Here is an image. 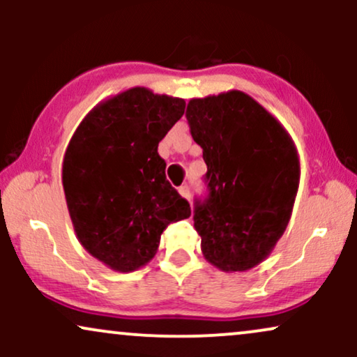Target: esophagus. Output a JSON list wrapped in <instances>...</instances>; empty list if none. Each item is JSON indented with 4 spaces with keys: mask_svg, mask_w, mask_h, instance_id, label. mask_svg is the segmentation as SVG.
I'll use <instances>...</instances> for the list:
<instances>
[{
    "mask_svg": "<svg viewBox=\"0 0 357 357\" xmlns=\"http://www.w3.org/2000/svg\"><path fill=\"white\" fill-rule=\"evenodd\" d=\"M178 191H179V195L183 196V198L190 199L191 191H190V186H188V184H183V186H179V188H178Z\"/></svg>",
    "mask_w": 357,
    "mask_h": 357,
    "instance_id": "34e87169",
    "label": "esophagus"
}]
</instances>
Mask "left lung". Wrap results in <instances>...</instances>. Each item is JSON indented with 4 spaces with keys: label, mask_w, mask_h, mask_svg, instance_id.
<instances>
[{
    "label": "left lung",
    "mask_w": 357,
    "mask_h": 357,
    "mask_svg": "<svg viewBox=\"0 0 357 357\" xmlns=\"http://www.w3.org/2000/svg\"><path fill=\"white\" fill-rule=\"evenodd\" d=\"M191 136L203 149L208 195L195 199L203 255L225 272L260 264L284 235L301 166L280 122L247 93L192 99Z\"/></svg>",
    "instance_id": "1"
}]
</instances>
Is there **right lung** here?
I'll list each match as a JSON object with an SVG mask.
<instances>
[{"instance_id": "add662e5", "label": "right lung", "mask_w": 357, "mask_h": 357, "mask_svg": "<svg viewBox=\"0 0 357 357\" xmlns=\"http://www.w3.org/2000/svg\"><path fill=\"white\" fill-rule=\"evenodd\" d=\"M184 107L183 99L126 90L97 105L67 147L61 183L73 228L90 255L117 272L146 265L167 225L191 215L158 153Z\"/></svg>"}]
</instances>
